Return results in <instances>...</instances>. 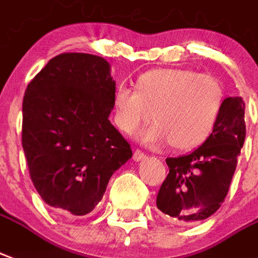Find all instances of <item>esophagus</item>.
I'll return each instance as SVG.
<instances>
[{
	"mask_svg": "<svg viewBox=\"0 0 258 258\" xmlns=\"http://www.w3.org/2000/svg\"><path fill=\"white\" fill-rule=\"evenodd\" d=\"M148 157V154L142 152V150H139V149H135L134 150V160L135 161H139V160H144V158Z\"/></svg>",
	"mask_w": 258,
	"mask_h": 258,
	"instance_id": "1",
	"label": "esophagus"
}]
</instances>
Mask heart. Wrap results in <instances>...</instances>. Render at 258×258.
<instances>
[{"label": "heart", "instance_id": "obj_1", "mask_svg": "<svg viewBox=\"0 0 258 258\" xmlns=\"http://www.w3.org/2000/svg\"><path fill=\"white\" fill-rule=\"evenodd\" d=\"M224 90L215 76L182 68H160L138 76L135 90L119 87L113 94L114 123L134 134L153 119L139 138L145 144L175 150L201 146L216 127Z\"/></svg>", "mask_w": 258, "mask_h": 258}]
</instances>
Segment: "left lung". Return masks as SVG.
I'll return each mask as SVG.
<instances>
[{
  "label": "left lung",
  "instance_id": "1",
  "mask_svg": "<svg viewBox=\"0 0 258 258\" xmlns=\"http://www.w3.org/2000/svg\"><path fill=\"white\" fill-rule=\"evenodd\" d=\"M245 137V102L228 97L211 137L192 153L165 160L169 173L158 190L157 208L168 220L191 224L221 207Z\"/></svg>",
  "mask_w": 258,
  "mask_h": 258
}]
</instances>
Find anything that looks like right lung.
I'll return each mask as SVG.
<instances>
[{"label":"right lung","instance_id":"right-lung-1","mask_svg":"<svg viewBox=\"0 0 258 258\" xmlns=\"http://www.w3.org/2000/svg\"><path fill=\"white\" fill-rule=\"evenodd\" d=\"M114 81L109 64L87 53L53 57L23 98L22 144L34 186L49 207L83 216L133 156L109 121Z\"/></svg>","mask_w":258,"mask_h":258}]
</instances>
